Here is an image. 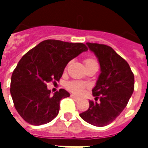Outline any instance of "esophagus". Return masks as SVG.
<instances>
[{"label": "esophagus", "mask_w": 148, "mask_h": 148, "mask_svg": "<svg viewBox=\"0 0 148 148\" xmlns=\"http://www.w3.org/2000/svg\"><path fill=\"white\" fill-rule=\"evenodd\" d=\"M71 97H72V98H74V99H75V100H79V99H80V98H79L78 97H77L76 95H74V94H71Z\"/></svg>", "instance_id": "34e87169"}]
</instances>
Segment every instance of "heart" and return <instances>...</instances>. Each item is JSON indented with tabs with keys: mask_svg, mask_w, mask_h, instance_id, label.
<instances>
[{
	"mask_svg": "<svg viewBox=\"0 0 148 148\" xmlns=\"http://www.w3.org/2000/svg\"><path fill=\"white\" fill-rule=\"evenodd\" d=\"M85 64L86 66H92V65H97V62L95 59L89 58L85 59ZM66 87L71 92L76 93V94H82L83 93L85 89L87 87V84L82 82H71L66 85Z\"/></svg>",
	"mask_w": 148,
	"mask_h": 148,
	"instance_id": "heart-1",
	"label": "heart"
}]
</instances>
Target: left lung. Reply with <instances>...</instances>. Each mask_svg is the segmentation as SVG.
Wrapping results in <instances>:
<instances>
[{
    "instance_id": "8db88e82",
    "label": "left lung",
    "mask_w": 148,
    "mask_h": 148,
    "mask_svg": "<svg viewBox=\"0 0 148 148\" xmlns=\"http://www.w3.org/2000/svg\"><path fill=\"white\" fill-rule=\"evenodd\" d=\"M98 59L101 74L92 90L95 100L79 114L87 123L103 127L114 121L127 105L134 91V74L127 62L111 47L86 42Z\"/></svg>"
}]
</instances>
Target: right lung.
I'll list each match as a JSON object with an SVG mask.
<instances>
[{"mask_svg":"<svg viewBox=\"0 0 148 148\" xmlns=\"http://www.w3.org/2000/svg\"><path fill=\"white\" fill-rule=\"evenodd\" d=\"M87 51L82 42L47 39L21 58L12 75L10 93L15 108L24 121L42 125L57 116L60 101L70 93L61 89L52 96L47 84L59 81L68 62Z\"/></svg>","mask_w":148,"mask_h":148,"instance_id":"right-lung-1","label":"right lung"}]
</instances>
